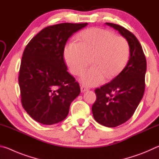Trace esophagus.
Segmentation results:
<instances>
[{
  "instance_id": "obj_1",
  "label": "esophagus",
  "mask_w": 159,
  "mask_h": 159,
  "mask_svg": "<svg viewBox=\"0 0 159 159\" xmlns=\"http://www.w3.org/2000/svg\"><path fill=\"white\" fill-rule=\"evenodd\" d=\"M88 90V88L86 87V86H85V85H80V91H81L82 93H84L85 91H86V90Z\"/></svg>"
}]
</instances>
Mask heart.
Listing matches in <instances>:
<instances>
[{"label":"heart","instance_id":"1","mask_svg":"<svg viewBox=\"0 0 159 159\" xmlns=\"http://www.w3.org/2000/svg\"><path fill=\"white\" fill-rule=\"evenodd\" d=\"M79 43L66 45L64 57L70 71L80 75L89 64L93 65L83 74L81 81L86 85L100 84L105 78L118 75L130 57V45L125 38L99 28L87 29L77 37Z\"/></svg>","mask_w":159,"mask_h":159}]
</instances>
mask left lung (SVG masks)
I'll return each mask as SVG.
<instances>
[{
  "mask_svg": "<svg viewBox=\"0 0 159 159\" xmlns=\"http://www.w3.org/2000/svg\"><path fill=\"white\" fill-rule=\"evenodd\" d=\"M119 32L130 45L127 65L111 82L96 88V101L92 107L93 117L106 127L125 123L133 115L143 98L147 60L138 39L123 26L106 23Z\"/></svg>",
  "mask_w": 159,
  "mask_h": 159,
  "instance_id": "left-lung-1",
  "label": "left lung"
}]
</instances>
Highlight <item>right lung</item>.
I'll return each mask as SVG.
<instances>
[{
    "instance_id": "add662e5",
    "label": "right lung",
    "mask_w": 159,
    "mask_h": 159,
    "mask_svg": "<svg viewBox=\"0 0 159 159\" xmlns=\"http://www.w3.org/2000/svg\"><path fill=\"white\" fill-rule=\"evenodd\" d=\"M88 23H61L37 34L24 50L19 74L23 108L44 125L61 122L79 95V83L67 71L64 50L69 38Z\"/></svg>"
}]
</instances>
